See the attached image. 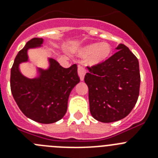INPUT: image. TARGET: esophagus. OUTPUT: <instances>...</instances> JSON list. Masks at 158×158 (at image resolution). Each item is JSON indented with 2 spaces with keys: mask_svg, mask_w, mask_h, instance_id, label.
I'll list each match as a JSON object with an SVG mask.
<instances>
[{
  "mask_svg": "<svg viewBox=\"0 0 158 158\" xmlns=\"http://www.w3.org/2000/svg\"><path fill=\"white\" fill-rule=\"evenodd\" d=\"M86 73V69L84 68L81 65H79L78 66V75L80 77V79L81 81L84 80V77H85V75Z\"/></svg>",
  "mask_w": 158,
  "mask_h": 158,
  "instance_id": "esophagus-1",
  "label": "esophagus"
}]
</instances>
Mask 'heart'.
<instances>
[{
    "label": "heart",
    "instance_id": "1",
    "mask_svg": "<svg viewBox=\"0 0 158 158\" xmlns=\"http://www.w3.org/2000/svg\"><path fill=\"white\" fill-rule=\"evenodd\" d=\"M79 56L88 57V62L89 65H100L107 61L111 54V47L107 43H92L81 47L77 51Z\"/></svg>",
    "mask_w": 158,
    "mask_h": 158
}]
</instances>
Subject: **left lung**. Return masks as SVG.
Masks as SVG:
<instances>
[{
  "label": "left lung",
  "instance_id": "8db88e82",
  "mask_svg": "<svg viewBox=\"0 0 158 158\" xmlns=\"http://www.w3.org/2000/svg\"><path fill=\"white\" fill-rule=\"evenodd\" d=\"M116 50L102 64L88 66L89 72L85 76L90 112L95 119L102 123L125 118L139 98V60L123 44H119Z\"/></svg>",
  "mask_w": 158,
  "mask_h": 158
}]
</instances>
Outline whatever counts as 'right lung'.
Masks as SVG:
<instances>
[{
  "mask_svg": "<svg viewBox=\"0 0 158 158\" xmlns=\"http://www.w3.org/2000/svg\"><path fill=\"white\" fill-rule=\"evenodd\" d=\"M43 43L42 38H33L19 51L11 69L10 86L22 112L32 120L47 124L63 118L70 92L80 82V78L76 64L63 68L53 58H49L48 69H38V77L29 79L23 76L19 65L28 61L27 50L40 47Z\"/></svg>",
  "mask_w": 158,
  "mask_h": 158,
  "instance_id": "right-lung-1",
  "label": "right lung"
}]
</instances>
